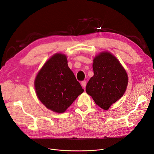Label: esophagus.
Instances as JSON below:
<instances>
[{
	"instance_id": "1",
	"label": "esophagus",
	"mask_w": 154,
	"mask_h": 154,
	"mask_svg": "<svg viewBox=\"0 0 154 154\" xmlns=\"http://www.w3.org/2000/svg\"><path fill=\"white\" fill-rule=\"evenodd\" d=\"M86 81H82V82H81V84H82V86L85 89V88H86Z\"/></svg>"
}]
</instances>
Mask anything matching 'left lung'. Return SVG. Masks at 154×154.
<instances>
[{"label": "left lung", "mask_w": 154, "mask_h": 154, "mask_svg": "<svg viewBox=\"0 0 154 154\" xmlns=\"http://www.w3.org/2000/svg\"><path fill=\"white\" fill-rule=\"evenodd\" d=\"M93 68L94 75L87 84L86 93L96 105L108 110L126 91L127 73L116 57L108 52L95 57Z\"/></svg>", "instance_id": "8db88e82"}]
</instances>
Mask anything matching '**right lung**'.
<instances>
[{
    "instance_id": "right-lung-1",
    "label": "right lung",
    "mask_w": 154,
    "mask_h": 154,
    "mask_svg": "<svg viewBox=\"0 0 154 154\" xmlns=\"http://www.w3.org/2000/svg\"><path fill=\"white\" fill-rule=\"evenodd\" d=\"M67 63L65 55L55 54L44 64L35 80L39 100L57 113L64 112L84 92Z\"/></svg>"
}]
</instances>
